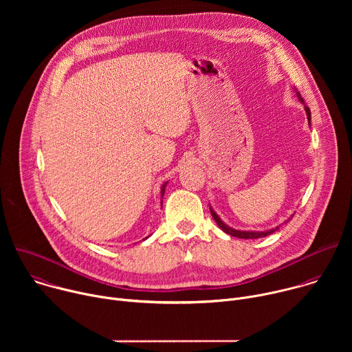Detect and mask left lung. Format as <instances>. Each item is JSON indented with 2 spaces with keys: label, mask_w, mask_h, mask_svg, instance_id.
<instances>
[{
  "label": "left lung",
  "mask_w": 352,
  "mask_h": 352,
  "mask_svg": "<svg viewBox=\"0 0 352 352\" xmlns=\"http://www.w3.org/2000/svg\"><path fill=\"white\" fill-rule=\"evenodd\" d=\"M298 94V98L300 100V102L304 103V100H302V97H300V94L299 93H296ZM305 111H307V117H308V122L311 124V110H309V107L308 106H305ZM210 213H212V216H213V219H214V221L217 223V226L226 232V234H228V235H231V236H236V238H243V239H255V238H262V236H266V235H270V234H273L274 231H277L278 230V227H276V228H273V230H267V231H239V230H234V228H231V227H228V226H226L223 221H221V219L214 213V210L210 208Z\"/></svg>",
  "instance_id": "1"
}]
</instances>
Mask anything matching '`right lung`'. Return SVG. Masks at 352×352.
Returning <instances> with one entry per match:
<instances>
[{
	"mask_svg": "<svg viewBox=\"0 0 352 352\" xmlns=\"http://www.w3.org/2000/svg\"><path fill=\"white\" fill-rule=\"evenodd\" d=\"M166 185H167V182H164V184H163V186H162V197H163V196H164V190H166ZM162 204H163V202H162Z\"/></svg>",
	"mask_w": 352,
	"mask_h": 352,
	"instance_id": "right-lung-1",
	"label": "right lung"
}]
</instances>
